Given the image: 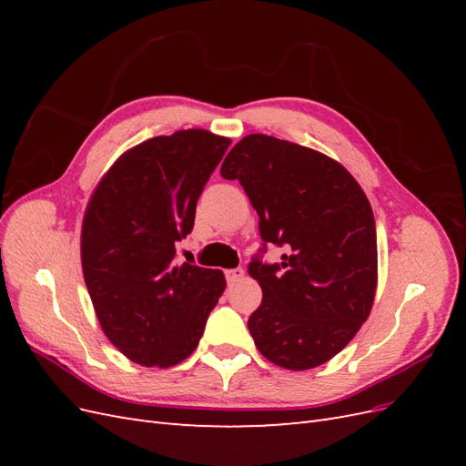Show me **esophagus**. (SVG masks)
I'll return each instance as SVG.
<instances>
[{"mask_svg":"<svg viewBox=\"0 0 466 466\" xmlns=\"http://www.w3.org/2000/svg\"><path fill=\"white\" fill-rule=\"evenodd\" d=\"M225 278H228V284H237L238 279L245 278L243 268H233V270H225Z\"/></svg>","mask_w":466,"mask_h":466,"instance_id":"1","label":"esophagus"}]
</instances>
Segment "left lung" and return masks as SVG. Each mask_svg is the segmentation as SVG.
<instances>
[{"label": "left lung", "instance_id": "1", "mask_svg": "<svg viewBox=\"0 0 466 466\" xmlns=\"http://www.w3.org/2000/svg\"><path fill=\"white\" fill-rule=\"evenodd\" d=\"M221 177L238 180L279 264L252 258L262 303L248 317L260 354L291 371L342 351L368 320L377 289V233L368 196L346 168L315 149L264 134L243 137Z\"/></svg>", "mask_w": 466, "mask_h": 466}]
</instances>
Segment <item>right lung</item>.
Wrapping results in <instances>:
<instances>
[{"label": "right lung", "mask_w": 466, "mask_h": 466, "mask_svg": "<svg viewBox=\"0 0 466 466\" xmlns=\"http://www.w3.org/2000/svg\"><path fill=\"white\" fill-rule=\"evenodd\" d=\"M229 144L208 130L151 137L120 155L87 204L83 278L103 332L134 363L187 360L225 289L221 270L175 257Z\"/></svg>", "instance_id": "right-lung-1"}]
</instances>
